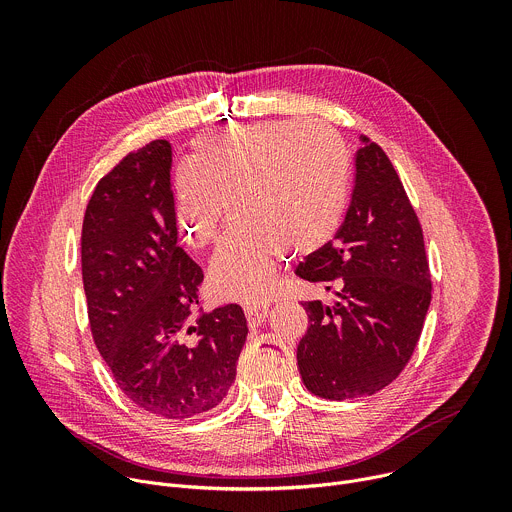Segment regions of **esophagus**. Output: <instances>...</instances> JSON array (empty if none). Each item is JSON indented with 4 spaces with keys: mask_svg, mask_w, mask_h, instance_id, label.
<instances>
[{
    "mask_svg": "<svg viewBox=\"0 0 512 512\" xmlns=\"http://www.w3.org/2000/svg\"><path fill=\"white\" fill-rule=\"evenodd\" d=\"M267 312H269V306H267V304H251V306H245V316H247V322H249L251 328L263 324L265 318H267Z\"/></svg>",
    "mask_w": 512,
    "mask_h": 512,
    "instance_id": "1",
    "label": "esophagus"
}]
</instances>
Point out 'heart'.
Listing matches in <instances>:
<instances>
[{"label": "heart", "mask_w": 512, "mask_h": 512, "mask_svg": "<svg viewBox=\"0 0 512 512\" xmlns=\"http://www.w3.org/2000/svg\"><path fill=\"white\" fill-rule=\"evenodd\" d=\"M188 166L176 180L184 241L214 245L229 204L239 218L208 269L216 294L231 300H265L287 251L310 255L328 245L348 204L346 143L322 121L208 129L192 141Z\"/></svg>", "instance_id": "1"}]
</instances>
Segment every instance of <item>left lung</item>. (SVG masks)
Masks as SVG:
<instances>
[{
    "label": "left lung",
    "mask_w": 512,
    "mask_h": 512,
    "mask_svg": "<svg viewBox=\"0 0 512 512\" xmlns=\"http://www.w3.org/2000/svg\"><path fill=\"white\" fill-rule=\"evenodd\" d=\"M354 190L334 241L306 257L296 275L334 302H304L298 344L306 389L344 401L375 395L409 362L431 302L423 233L387 154L369 137L354 158Z\"/></svg>",
    "instance_id": "obj_1"
}]
</instances>
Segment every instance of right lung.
<instances>
[{"mask_svg":"<svg viewBox=\"0 0 512 512\" xmlns=\"http://www.w3.org/2000/svg\"><path fill=\"white\" fill-rule=\"evenodd\" d=\"M172 148L156 139L103 176L87 204L81 259L93 340L143 411L186 419L221 403L237 377L247 320L198 306L202 269L178 243Z\"/></svg>","mask_w":512,"mask_h":512,"instance_id":"obj_1","label":"right lung"}]
</instances>
